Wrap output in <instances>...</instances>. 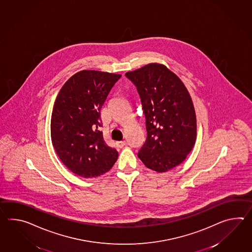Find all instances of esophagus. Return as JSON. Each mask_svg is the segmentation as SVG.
I'll list each match as a JSON object with an SVG mask.
<instances>
[{
	"label": "esophagus",
	"instance_id": "esophagus-1",
	"mask_svg": "<svg viewBox=\"0 0 252 252\" xmlns=\"http://www.w3.org/2000/svg\"><path fill=\"white\" fill-rule=\"evenodd\" d=\"M126 141H120V142H117V146L119 147V148H122L124 146H126Z\"/></svg>",
	"mask_w": 252,
	"mask_h": 252
}]
</instances>
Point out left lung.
<instances>
[{"label": "left lung", "instance_id": "1", "mask_svg": "<svg viewBox=\"0 0 252 252\" xmlns=\"http://www.w3.org/2000/svg\"><path fill=\"white\" fill-rule=\"evenodd\" d=\"M126 76L135 85L147 135L137 156L146 167L165 173L185 161L197 136L195 110L183 81L166 66L149 63Z\"/></svg>", "mask_w": 252, "mask_h": 252}]
</instances>
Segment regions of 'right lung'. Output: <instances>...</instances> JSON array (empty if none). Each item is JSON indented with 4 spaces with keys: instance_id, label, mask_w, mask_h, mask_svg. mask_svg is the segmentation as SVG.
Here are the masks:
<instances>
[{
    "instance_id": "obj_1",
    "label": "right lung",
    "mask_w": 252,
    "mask_h": 252,
    "mask_svg": "<svg viewBox=\"0 0 252 252\" xmlns=\"http://www.w3.org/2000/svg\"><path fill=\"white\" fill-rule=\"evenodd\" d=\"M120 74L84 69L62 86L51 114V142L64 165L83 178L97 177L117 162L118 153L106 146L100 110Z\"/></svg>"
}]
</instances>
